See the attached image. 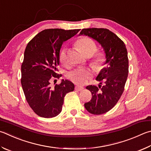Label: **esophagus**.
Returning <instances> with one entry per match:
<instances>
[{"instance_id": "obj_1", "label": "esophagus", "mask_w": 151, "mask_h": 151, "mask_svg": "<svg viewBox=\"0 0 151 151\" xmlns=\"http://www.w3.org/2000/svg\"><path fill=\"white\" fill-rule=\"evenodd\" d=\"M75 90H78V91H81V90H84V87L82 86H75Z\"/></svg>"}]
</instances>
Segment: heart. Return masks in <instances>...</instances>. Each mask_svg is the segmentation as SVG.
<instances>
[{"label":"heart","instance_id":"obj_1","mask_svg":"<svg viewBox=\"0 0 151 151\" xmlns=\"http://www.w3.org/2000/svg\"><path fill=\"white\" fill-rule=\"evenodd\" d=\"M76 45L84 56L90 57L94 54L97 49V45L92 39L84 37L79 39ZM106 57L103 53H98L90 61V65L95 70H101L105 63ZM59 61L63 64H66L67 62V51L63 49L59 53ZM92 76V72L88 68H81L71 71L68 74V77L73 83L78 84H83L89 80Z\"/></svg>","mask_w":151,"mask_h":151}]
</instances>
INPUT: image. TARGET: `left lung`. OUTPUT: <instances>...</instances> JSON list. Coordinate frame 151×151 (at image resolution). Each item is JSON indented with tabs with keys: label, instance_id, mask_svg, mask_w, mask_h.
Returning a JSON list of instances; mask_svg holds the SVG:
<instances>
[{
	"label": "left lung",
	"instance_id": "8db88e82",
	"mask_svg": "<svg viewBox=\"0 0 151 151\" xmlns=\"http://www.w3.org/2000/svg\"><path fill=\"white\" fill-rule=\"evenodd\" d=\"M79 35H86L96 41L106 55V66L96 77L100 84L86 87L92 93V99L84 104L89 113L103 114L114 108L124 90L129 73L127 49L123 41L108 29H83ZM102 81L104 86L101 85Z\"/></svg>",
	"mask_w": 151,
	"mask_h": 151
}]
</instances>
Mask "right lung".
<instances>
[{
  "label": "right lung",
  "mask_w": 151,
  "mask_h": 151,
  "mask_svg": "<svg viewBox=\"0 0 151 151\" xmlns=\"http://www.w3.org/2000/svg\"><path fill=\"white\" fill-rule=\"evenodd\" d=\"M80 29H44L27 45L22 64L21 84L26 99L33 111L40 117L51 118L61 113L64 98L75 89V85L62 79L59 84L51 86L59 65V53L65 41Z\"/></svg>",
  "instance_id": "1"
}]
</instances>
